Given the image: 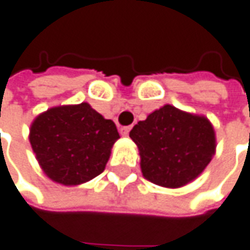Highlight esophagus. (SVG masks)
Here are the masks:
<instances>
[{"mask_svg": "<svg viewBox=\"0 0 250 250\" xmlns=\"http://www.w3.org/2000/svg\"><path fill=\"white\" fill-rule=\"evenodd\" d=\"M130 130H131V127H130V125H125V127H122V128H120V134H122V136H128Z\"/></svg>", "mask_w": 250, "mask_h": 250, "instance_id": "34e87169", "label": "esophagus"}]
</instances>
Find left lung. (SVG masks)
I'll use <instances>...</instances> for the list:
<instances>
[{"instance_id":"8db88e82","label":"left lung","mask_w":250,"mask_h":250,"mask_svg":"<svg viewBox=\"0 0 250 250\" xmlns=\"http://www.w3.org/2000/svg\"><path fill=\"white\" fill-rule=\"evenodd\" d=\"M130 137L138 146L144 178L164 188L194 180L215 152V133L207 117L165 104L138 122Z\"/></svg>"}]
</instances>
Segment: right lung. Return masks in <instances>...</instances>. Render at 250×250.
I'll use <instances>...</instances> for the list:
<instances>
[{
  "instance_id": "obj_1",
  "label": "right lung",
  "mask_w": 250,
  "mask_h": 250,
  "mask_svg": "<svg viewBox=\"0 0 250 250\" xmlns=\"http://www.w3.org/2000/svg\"><path fill=\"white\" fill-rule=\"evenodd\" d=\"M119 138L113 122L85 102L51 107L39 114L29 134L43 172L65 186L81 185L101 175Z\"/></svg>"
}]
</instances>
